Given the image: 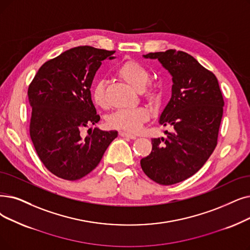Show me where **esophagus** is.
Instances as JSON below:
<instances>
[{
  "instance_id": "34e87169",
  "label": "esophagus",
  "mask_w": 250,
  "mask_h": 250,
  "mask_svg": "<svg viewBox=\"0 0 250 250\" xmlns=\"http://www.w3.org/2000/svg\"><path fill=\"white\" fill-rule=\"evenodd\" d=\"M119 136L124 137V138H127V139H131V140H135L136 139V136L131 135V134H128V133H125V132H121V133H119Z\"/></svg>"
}]
</instances>
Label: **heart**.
Masks as SVG:
<instances>
[{"label": "heart", "instance_id": "heart-1", "mask_svg": "<svg viewBox=\"0 0 250 250\" xmlns=\"http://www.w3.org/2000/svg\"><path fill=\"white\" fill-rule=\"evenodd\" d=\"M116 74L134 89L138 91L143 90L145 97L149 101L156 99V91L152 86L145 88L149 82L150 74L142 64L136 61H126L117 68ZM91 94L96 106H106L105 85L103 82H97L93 85ZM149 111L144 107L125 108V109H118L108 116L107 125L111 128L122 129L134 134L140 131L142 125L149 119Z\"/></svg>", "mask_w": 250, "mask_h": 250}]
</instances>
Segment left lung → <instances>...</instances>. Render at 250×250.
I'll return each instance as SVG.
<instances>
[{"mask_svg":"<svg viewBox=\"0 0 250 250\" xmlns=\"http://www.w3.org/2000/svg\"><path fill=\"white\" fill-rule=\"evenodd\" d=\"M171 75V97L159 116L170 125L167 139L151 140L152 151L141 159L146 176L160 185L180 183L197 172L213 152L223 117L224 99L215 75L189 54L167 50L149 53Z\"/></svg>","mask_w":250,"mask_h":250,"instance_id":"left-lung-1","label":"left lung"}]
</instances>
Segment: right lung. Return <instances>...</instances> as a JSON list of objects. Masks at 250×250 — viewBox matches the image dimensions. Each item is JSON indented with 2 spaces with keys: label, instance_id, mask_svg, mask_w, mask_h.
Instances as JSON below:
<instances>
[{
  "label": "right lung",
  "instance_id": "1",
  "mask_svg": "<svg viewBox=\"0 0 250 250\" xmlns=\"http://www.w3.org/2000/svg\"><path fill=\"white\" fill-rule=\"evenodd\" d=\"M113 54L90 46L69 49L42 64L28 86L31 141L44 166L61 179L88 175L117 137L98 127L81 135L100 121L90 89L102 61L114 59Z\"/></svg>",
  "mask_w": 250,
  "mask_h": 250
}]
</instances>
